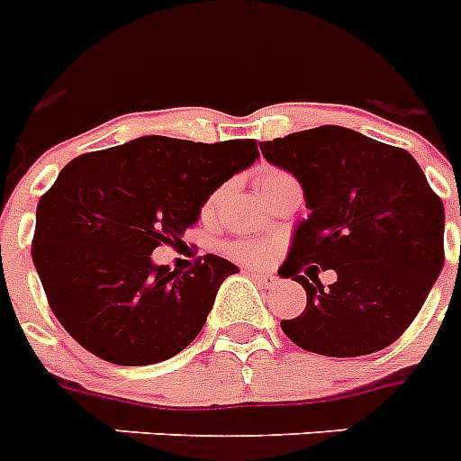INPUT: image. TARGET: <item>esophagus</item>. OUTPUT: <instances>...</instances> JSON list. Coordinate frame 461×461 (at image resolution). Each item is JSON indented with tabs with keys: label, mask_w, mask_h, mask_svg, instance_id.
<instances>
[{
	"label": "esophagus",
	"mask_w": 461,
	"mask_h": 461,
	"mask_svg": "<svg viewBox=\"0 0 461 461\" xmlns=\"http://www.w3.org/2000/svg\"><path fill=\"white\" fill-rule=\"evenodd\" d=\"M250 276L256 279L258 284H263V286H275L276 282H279V276L272 275V272H258V269H250Z\"/></svg>",
	"instance_id": "esophagus-1"
}]
</instances>
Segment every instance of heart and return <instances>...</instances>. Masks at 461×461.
I'll return each instance as SVG.
<instances>
[{
	"label": "heart",
	"instance_id": "obj_1",
	"mask_svg": "<svg viewBox=\"0 0 461 461\" xmlns=\"http://www.w3.org/2000/svg\"><path fill=\"white\" fill-rule=\"evenodd\" d=\"M291 179L294 177L286 175V172L275 170V167H265V170H260V175H258V189H260V194L272 192L275 186L286 185V182H291ZM218 196L220 194L211 196V201H208L203 208L205 212H211L212 208H215ZM275 250H276V241H272V239H239V241L227 246V253H230L231 258H237V260L249 265L267 263L269 258L275 256Z\"/></svg>",
	"mask_w": 461,
	"mask_h": 461
}]
</instances>
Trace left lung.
<instances>
[{
  "label": "left lung",
  "mask_w": 461,
  "mask_h": 461,
  "mask_svg": "<svg viewBox=\"0 0 461 461\" xmlns=\"http://www.w3.org/2000/svg\"><path fill=\"white\" fill-rule=\"evenodd\" d=\"M303 186L308 220L295 227L282 276L308 294L284 334L308 353L357 357L398 340L445 263V211L417 160L339 125L260 144ZM337 282L321 287L319 267Z\"/></svg>",
  "instance_id": "1"
}]
</instances>
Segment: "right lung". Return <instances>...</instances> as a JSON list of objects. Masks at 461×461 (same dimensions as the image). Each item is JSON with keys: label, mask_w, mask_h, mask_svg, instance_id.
Wrapping results in <instances>:
<instances>
[{"label": "right lung", "mask_w": 461, "mask_h": 461, "mask_svg": "<svg viewBox=\"0 0 461 461\" xmlns=\"http://www.w3.org/2000/svg\"><path fill=\"white\" fill-rule=\"evenodd\" d=\"M258 156L256 140L149 134L70 160L37 203L32 239V263L63 329L122 366L185 350L239 267L211 253L189 272H172L153 265L151 253L182 241L208 196Z\"/></svg>", "instance_id": "1"}]
</instances>
